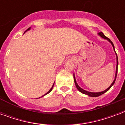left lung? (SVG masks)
<instances>
[{"label": "left lung", "instance_id": "obj_1", "mask_svg": "<svg viewBox=\"0 0 125 125\" xmlns=\"http://www.w3.org/2000/svg\"><path fill=\"white\" fill-rule=\"evenodd\" d=\"M98 35H99V36H101V38H104V39H105V40H107L110 43H111V45H112L113 47V49H114V51L115 53V54H116V58H117V66H116V72H115V78L114 80V81H113V82L112 83V84H111L110 85V87H108L106 89H105L104 91H100V92H90V91H86V90H84V89H83L82 88H81V87L79 86V85H78V83H77V82H76V78H75V76H74V74H73V76H74V83H75V85H76V88H77V89H78V91H80L81 93H83V94H85V95H87V96H89V97H99V96H100V95H103V94H104V93H106V91H108L109 90V89H110L111 87L113 85H114V83H115V80H116V77H117V67H118V58H117V55L116 54V52H115V49H114V44H113V43L112 42V41H111L109 38H108L107 37H106V36L103 34V32H99L98 33Z\"/></svg>", "mask_w": 125, "mask_h": 125}]
</instances>
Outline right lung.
Returning <instances> with one entry per match:
<instances>
[{
  "label": "right lung",
  "instance_id": "obj_1",
  "mask_svg": "<svg viewBox=\"0 0 125 125\" xmlns=\"http://www.w3.org/2000/svg\"><path fill=\"white\" fill-rule=\"evenodd\" d=\"M30 28H31V27H30V28H28V29H27V30H26V31H25V32H24V33H25V32H27V31H28V30H30ZM54 84H53V85H52V87H51V89H50V90H49V91H48V92H47V93H45V95H43V96H42V97H44V96H45V95H47V94H48V93H50V92H51V91H52V89L53 87H54Z\"/></svg>",
  "mask_w": 125,
  "mask_h": 125
}]
</instances>
